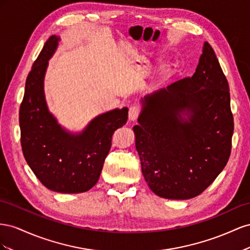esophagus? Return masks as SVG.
Segmentation results:
<instances>
[{
	"label": "esophagus",
	"mask_w": 250,
	"mask_h": 250,
	"mask_svg": "<svg viewBox=\"0 0 250 250\" xmlns=\"http://www.w3.org/2000/svg\"><path fill=\"white\" fill-rule=\"evenodd\" d=\"M139 113H140V110L138 106H131L129 110V120H131V121L136 120L139 115Z\"/></svg>",
	"instance_id": "obj_1"
}]
</instances>
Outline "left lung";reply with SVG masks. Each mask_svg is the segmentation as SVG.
Here are the masks:
<instances>
[{"mask_svg": "<svg viewBox=\"0 0 250 250\" xmlns=\"http://www.w3.org/2000/svg\"><path fill=\"white\" fill-rule=\"evenodd\" d=\"M140 104L133 131L148 188L172 200L200 195L225 167L233 133L229 85L211 46L204 42L194 75Z\"/></svg>", "mask_w": 250, "mask_h": 250, "instance_id": "left-lung-1", "label": "left lung"}]
</instances>
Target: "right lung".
Instances as JSON below:
<instances>
[{
    "instance_id": "add662e5",
    "label": "right lung",
    "mask_w": 250,
    "mask_h": 250,
    "mask_svg": "<svg viewBox=\"0 0 250 250\" xmlns=\"http://www.w3.org/2000/svg\"><path fill=\"white\" fill-rule=\"evenodd\" d=\"M60 41L58 35L48 39L27 76L20 108L21 145L28 166L47 188L80 194L97 183L112 135L126 123L127 108L101 114L81 132L62 126L48 109L44 91L49 60Z\"/></svg>"
}]
</instances>
